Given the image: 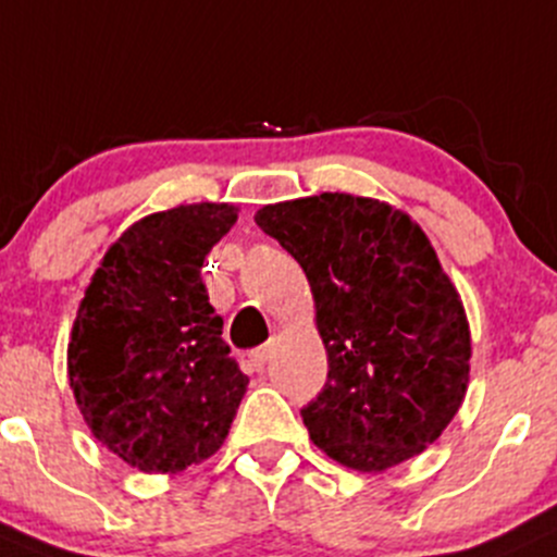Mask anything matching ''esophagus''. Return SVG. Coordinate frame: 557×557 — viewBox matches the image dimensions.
I'll list each match as a JSON object with an SVG mask.
<instances>
[{"label": "esophagus", "instance_id": "34e87169", "mask_svg": "<svg viewBox=\"0 0 557 557\" xmlns=\"http://www.w3.org/2000/svg\"><path fill=\"white\" fill-rule=\"evenodd\" d=\"M269 357H272V347H269V344H263V347L253 349V352L248 355V360H250V366L256 368V371H261V368L269 362Z\"/></svg>", "mask_w": 557, "mask_h": 557}]
</instances>
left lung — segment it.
Returning <instances> with one entry per match:
<instances>
[{
    "label": "left lung",
    "mask_w": 557,
    "mask_h": 557,
    "mask_svg": "<svg viewBox=\"0 0 557 557\" xmlns=\"http://www.w3.org/2000/svg\"><path fill=\"white\" fill-rule=\"evenodd\" d=\"M256 224L301 263L327 382L301 408L314 446L384 472L441 437L467 395L470 323L435 248L403 210L323 191L263 205Z\"/></svg>",
    "instance_id": "left-lung-1"
}]
</instances>
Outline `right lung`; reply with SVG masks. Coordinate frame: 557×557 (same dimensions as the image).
Listing matches in <instances>:
<instances>
[{
	"instance_id": "1",
	"label": "right lung",
	"mask_w": 557,
	"mask_h": 557,
	"mask_svg": "<svg viewBox=\"0 0 557 557\" xmlns=\"http://www.w3.org/2000/svg\"><path fill=\"white\" fill-rule=\"evenodd\" d=\"M234 221L230 202L146 215L111 243L79 301L66 357L74 400L92 437L140 472L210 459L248 389L200 277Z\"/></svg>"
}]
</instances>
